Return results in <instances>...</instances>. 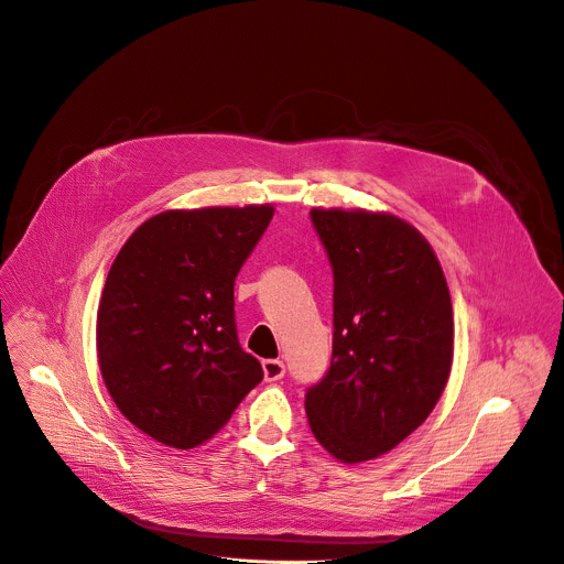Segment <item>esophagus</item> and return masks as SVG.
I'll list each match as a JSON object with an SVG mask.
<instances>
[{"mask_svg": "<svg viewBox=\"0 0 564 564\" xmlns=\"http://www.w3.org/2000/svg\"><path fill=\"white\" fill-rule=\"evenodd\" d=\"M262 371H265V381H281L285 373L283 360H262Z\"/></svg>", "mask_w": 564, "mask_h": 564, "instance_id": "esophagus-1", "label": "esophagus"}]
</instances>
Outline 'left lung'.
Wrapping results in <instances>:
<instances>
[{"mask_svg": "<svg viewBox=\"0 0 564 564\" xmlns=\"http://www.w3.org/2000/svg\"><path fill=\"white\" fill-rule=\"evenodd\" d=\"M333 268V356L306 415L347 465L420 429L454 362V308L426 238L390 213L313 208Z\"/></svg>", "mask_w": 564, "mask_h": 564, "instance_id": "8db88e82", "label": "left lung"}]
</instances>
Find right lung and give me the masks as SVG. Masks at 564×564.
<instances>
[{
	"instance_id": "add662e5",
	"label": "right lung",
	"mask_w": 564,
	"mask_h": 564,
	"mask_svg": "<svg viewBox=\"0 0 564 564\" xmlns=\"http://www.w3.org/2000/svg\"><path fill=\"white\" fill-rule=\"evenodd\" d=\"M274 215L270 204L165 210L112 260L97 311L108 394L142 433L195 448L262 381L242 351L234 285Z\"/></svg>"
}]
</instances>
